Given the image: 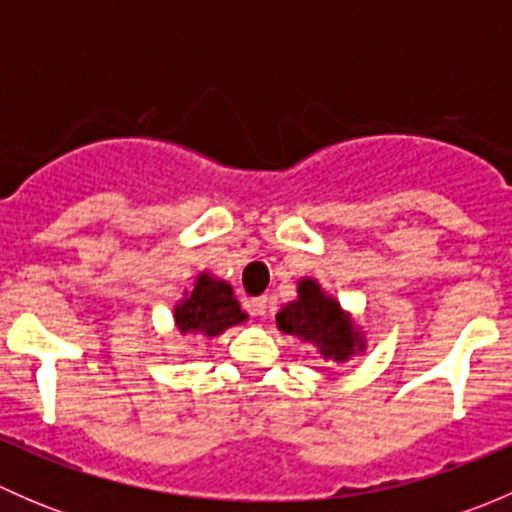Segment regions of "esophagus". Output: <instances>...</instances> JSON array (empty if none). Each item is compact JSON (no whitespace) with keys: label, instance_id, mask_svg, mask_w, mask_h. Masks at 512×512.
Wrapping results in <instances>:
<instances>
[{"label":"esophagus","instance_id":"esophagus-1","mask_svg":"<svg viewBox=\"0 0 512 512\" xmlns=\"http://www.w3.org/2000/svg\"><path fill=\"white\" fill-rule=\"evenodd\" d=\"M267 307H270V299H267V297H255V299H250V302H247V309H250L255 317H265Z\"/></svg>","mask_w":512,"mask_h":512}]
</instances>
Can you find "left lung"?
Here are the masks:
<instances>
[{
    "mask_svg": "<svg viewBox=\"0 0 512 512\" xmlns=\"http://www.w3.org/2000/svg\"><path fill=\"white\" fill-rule=\"evenodd\" d=\"M275 319L280 332L314 344L327 361L344 364L366 349V339L352 322V314L344 312L342 304L312 277L297 282V299L282 304Z\"/></svg>",
    "mask_w": 512,
    "mask_h": 512,
    "instance_id": "left-lung-1",
    "label": "left lung"
}]
</instances>
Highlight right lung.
<instances>
[{
    "instance_id": "1",
    "label": "right lung",
    "mask_w": 512,
    "mask_h": 512,
    "mask_svg": "<svg viewBox=\"0 0 512 512\" xmlns=\"http://www.w3.org/2000/svg\"><path fill=\"white\" fill-rule=\"evenodd\" d=\"M173 319L183 337L185 334L218 337L225 329L245 322L247 314L240 309L235 292L225 280H218L210 272H200L193 292H185V297L175 304Z\"/></svg>"
}]
</instances>
